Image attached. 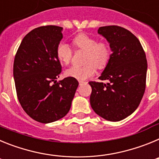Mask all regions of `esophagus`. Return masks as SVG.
Returning a JSON list of instances; mask_svg holds the SVG:
<instances>
[{
    "label": "esophagus",
    "mask_w": 159,
    "mask_h": 159,
    "mask_svg": "<svg viewBox=\"0 0 159 159\" xmlns=\"http://www.w3.org/2000/svg\"><path fill=\"white\" fill-rule=\"evenodd\" d=\"M79 84H80V85H83L84 84H86V82H84V81H80V82H79Z\"/></svg>",
    "instance_id": "esophagus-1"
}]
</instances>
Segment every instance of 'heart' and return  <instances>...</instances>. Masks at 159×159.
I'll use <instances>...</instances> for the list:
<instances>
[{"label": "heart", "mask_w": 159, "mask_h": 159, "mask_svg": "<svg viewBox=\"0 0 159 159\" xmlns=\"http://www.w3.org/2000/svg\"><path fill=\"white\" fill-rule=\"evenodd\" d=\"M73 43L78 48L86 51L83 66L75 65L65 71V75L84 80L92 76L96 71V67L102 68L107 64L111 57L109 46L104 42H97L95 38L88 34L81 33L73 39ZM73 52L69 44L60 42L57 48V57L62 64L67 65L71 62Z\"/></svg>", "instance_id": "b5f03b06"}]
</instances>
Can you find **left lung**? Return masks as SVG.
Here are the masks:
<instances>
[{
    "label": "left lung",
    "instance_id": "1",
    "mask_svg": "<svg viewBox=\"0 0 159 159\" xmlns=\"http://www.w3.org/2000/svg\"><path fill=\"white\" fill-rule=\"evenodd\" d=\"M98 33L107 40L112 53L99 77L107 83L89 82L90 103L100 117L120 121L137 109L145 92L146 54L139 39L124 28L104 26Z\"/></svg>",
    "mask_w": 159,
    "mask_h": 159
}]
</instances>
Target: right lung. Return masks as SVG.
I'll return each instance as SVG.
<instances>
[{
    "instance_id": "right-lung-1",
    "label": "right lung",
    "mask_w": 159,
    "mask_h": 159,
    "mask_svg": "<svg viewBox=\"0 0 159 159\" xmlns=\"http://www.w3.org/2000/svg\"><path fill=\"white\" fill-rule=\"evenodd\" d=\"M62 32V27L55 25L33 29L24 37L14 59L18 100L32 119L42 123L67 115L79 85L71 77L57 80L62 68L57 57Z\"/></svg>"
}]
</instances>
